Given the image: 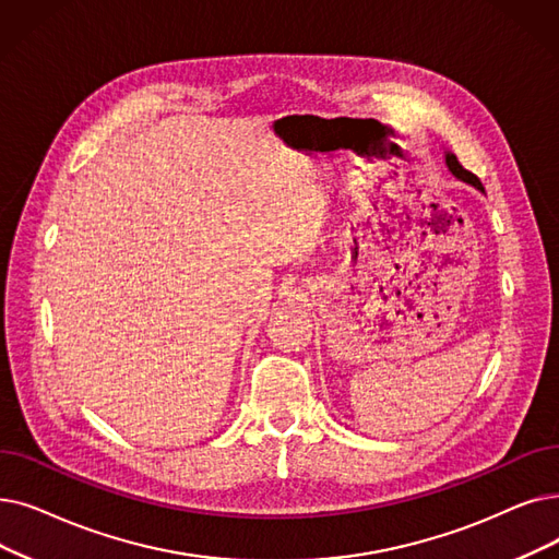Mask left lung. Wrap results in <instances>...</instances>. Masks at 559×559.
<instances>
[{
	"mask_svg": "<svg viewBox=\"0 0 559 559\" xmlns=\"http://www.w3.org/2000/svg\"><path fill=\"white\" fill-rule=\"evenodd\" d=\"M445 164H448V168L452 171V176L454 178H459V180H464V182H468V185H473L475 189H479V191H484V187H481V182H479V178L475 176V174H471V171H466L464 166L459 164V159L452 155V153H445Z\"/></svg>",
	"mask_w": 559,
	"mask_h": 559,
	"instance_id": "left-lung-1",
	"label": "left lung"
}]
</instances>
